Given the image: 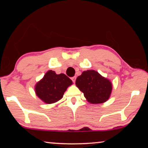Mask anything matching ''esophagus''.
<instances>
[{
	"label": "esophagus",
	"instance_id": "1",
	"mask_svg": "<svg viewBox=\"0 0 148 148\" xmlns=\"http://www.w3.org/2000/svg\"><path fill=\"white\" fill-rule=\"evenodd\" d=\"M71 79L72 80V82H73L74 83V82H76V76H74V77H72V78H71Z\"/></svg>",
	"mask_w": 148,
	"mask_h": 148
}]
</instances>
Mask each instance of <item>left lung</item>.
<instances>
[{"label":"left lung","mask_w":148,"mask_h":148,"mask_svg":"<svg viewBox=\"0 0 148 148\" xmlns=\"http://www.w3.org/2000/svg\"><path fill=\"white\" fill-rule=\"evenodd\" d=\"M76 85L84 94L87 101L92 104H100L106 102L111 94V82L95 71L82 72L77 77Z\"/></svg>","instance_id":"left-lung-1"}]
</instances>
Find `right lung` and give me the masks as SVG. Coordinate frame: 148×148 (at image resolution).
Listing matches in <instances>:
<instances>
[{"mask_svg": "<svg viewBox=\"0 0 148 148\" xmlns=\"http://www.w3.org/2000/svg\"><path fill=\"white\" fill-rule=\"evenodd\" d=\"M72 80L64 74H57L49 71L35 86V92L40 99L47 104L56 102L63 97Z\"/></svg>", "mask_w": 148, "mask_h": 148, "instance_id": "right-lung-1", "label": "right lung"}]
</instances>
